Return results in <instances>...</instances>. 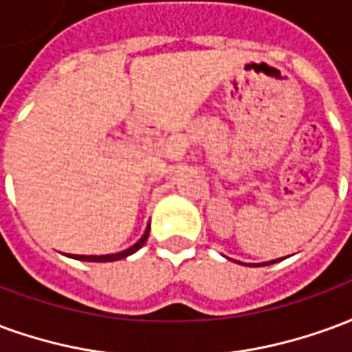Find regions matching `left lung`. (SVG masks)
<instances>
[{"mask_svg": "<svg viewBox=\"0 0 352 352\" xmlns=\"http://www.w3.org/2000/svg\"><path fill=\"white\" fill-rule=\"evenodd\" d=\"M275 262H277V260H275ZM265 264H273V262H265Z\"/></svg>", "mask_w": 352, "mask_h": 352, "instance_id": "1", "label": "left lung"}]
</instances>
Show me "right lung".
Segmentation results:
<instances>
[{
  "label": "right lung",
  "mask_w": 352,
  "mask_h": 352,
  "mask_svg": "<svg viewBox=\"0 0 352 352\" xmlns=\"http://www.w3.org/2000/svg\"><path fill=\"white\" fill-rule=\"evenodd\" d=\"M148 230L146 228V232L143 234V237L139 239L138 243L133 245V247H130V249H126V251L122 252H116V254H103V256H79V254H73V258L77 260H87V262H113V260H120V258H126V256H130V254H133L135 251H139L143 245H145L146 237H148ZM72 256V254H69Z\"/></svg>",
  "instance_id": "add662e5"
}]
</instances>
